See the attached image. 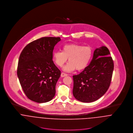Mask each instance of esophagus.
<instances>
[{"label":"esophagus","mask_w":133,"mask_h":133,"mask_svg":"<svg viewBox=\"0 0 133 133\" xmlns=\"http://www.w3.org/2000/svg\"><path fill=\"white\" fill-rule=\"evenodd\" d=\"M66 76H68V74H65V73H63V72L61 73V76L62 77H64Z\"/></svg>","instance_id":"34e87169"}]
</instances>
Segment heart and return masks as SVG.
Here are the masks:
<instances>
[{
  "label": "heart",
  "instance_id": "obj_1",
  "mask_svg": "<svg viewBox=\"0 0 133 133\" xmlns=\"http://www.w3.org/2000/svg\"><path fill=\"white\" fill-rule=\"evenodd\" d=\"M93 50L90 46H83L77 44H68L62 46V51L53 53V59L59 67H62L68 58L69 62L63 68L67 72L81 71L85 69L92 57Z\"/></svg>",
  "mask_w": 133,
  "mask_h": 133
}]
</instances>
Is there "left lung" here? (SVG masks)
<instances>
[{
  "label": "left lung",
  "mask_w": 133,
  "mask_h": 133,
  "mask_svg": "<svg viewBox=\"0 0 133 133\" xmlns=\"http://www.w3.org/2000/svg\"><path fill=\"white\" fill-rule=\"evenodd\" d=\"M104 46L96 49L90 64L79 74L73 76V94L78 100L91 102L108 91L114 70V62Z\"/></svg>",
  "instance_id": "left-lung-1"
}]
</instances>
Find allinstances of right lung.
<instances>
[{"label":"right lung","instance_id":"add662e5","mask_svg":"<svg viewBox=\"0 0 133 133\" xmlns=\"http://www.w3.org/2000/svg\"><path fill=\"white\" fill-rule=\"evenodd\" d=\"M60 37H44L26 45L19 56L17 76L22 89L30 100L38 103L51 100L61 72L52 60Z\"/></svg>","mask_w":133,"mask_h":133}]
</instances>
